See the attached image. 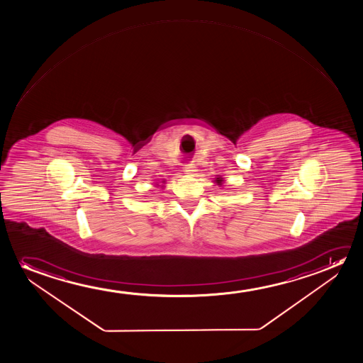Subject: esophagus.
Returning <instances> with one entry per match:
<instances>
[{
	"label": "esophagus",
	"instance_id": "obj_1",
	"mask_svg": "<svg viewBox=\"0 0 363 363\" xmlns=\"http://www.w3.org/2000/svg\"><path fill=\"white\" fill-rule=\"evenodd\" d=\"M184 172H186V174H194V172H196V167H194V164H187V166L184 167Z\"/></svg>",
	"mask_w": 363,
	"mask_h": 363
}]
</instances>
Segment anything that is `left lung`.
Here are the masks:
<instances>
[{
  "label": "left lung",
  "mask_w": 363,
  "mask_h": 363,
  "mask_svg": "<svg viewBox=\"0 0 363 363\" xmlns=\"http://www.w3.org/2000/svg\"><path fill=\"white\" fill-rule=\"evenodd\" d=\"M214 182L218 184V186H222V184H223V179L219 176V177H217V179H214Z\"/></svg>",
  "instance_id": "left-lung-1"
}]
</instances>
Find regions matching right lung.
Masks as SVG:
<instances>
[{
	"label": "right lung",
	"mask_w": 363,
	"mask_h": 363,
	"mask_svg": "<svg viewBox=\"0 0 363 363\" xmlns=\"http://www.w3.org/2000/svg\"><path fill=\"white\" fill-rule=\"evenodd\" d=\"M162 184H164V181H162Z\"/></svg>",
	"instance_id": "add662e5"
}]
</instances>
